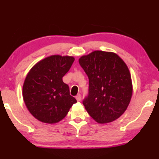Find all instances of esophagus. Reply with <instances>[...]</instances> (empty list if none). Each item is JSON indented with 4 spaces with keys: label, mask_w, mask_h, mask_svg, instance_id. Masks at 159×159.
<instances>
[{
    "label": "esophagus",
    "mask_w": 159,
    "mask_h": 159,
    "mask_svg": "<svg viewBox=\"0 0 159 159\" xmlns=\"http://www.w3.org/2000/svg\"><path fill=\"white\" fill-rule=\"evenodd\" d=\"M76 99L78 102L80 101V99H81V95H80V94H78V95L76 96Z\"/></svg>",
    "instance_id": "esophagus-1"
}]
</instances>
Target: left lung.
Instances as JSON below:
<instances>
[{"mask_svg":"<svg viewBox=\"0 0 159 159\" xmlns=\"http://www.w3.org/2000/svg\"><path fill=\"white\" fill-rule=\"evenodd\" d=\"M89 79L88 95L83 104L99 123L119 118L127 109L133 94L130 71L119 56L111 52L96 50L79 59Z\"/></svg>","mask_w":159,"mask_h":159,"instance_id":"left-lung-1","label":"left lung"}]
</instances>
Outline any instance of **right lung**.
Masks as SVG:
<instances>
[{
    "mask_svg": "<svg viewBox=\"0 0 159 159\" xmlns=\"http://www.w3.org/2000/svg\"><path fill=\"white\" fill-rule=\"evenodd\" d=\"M74 61L71 56L51 55L32 67L23 85L22 95L29 112L40 121L58 123L77 101L62 80Z\"/></svg>",
    "mask_w": 159,
    "mask_h": 159,
    "instance_id": "1",
    "label": "right lung"
}]
</instances>
